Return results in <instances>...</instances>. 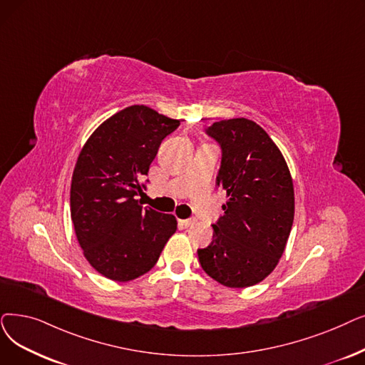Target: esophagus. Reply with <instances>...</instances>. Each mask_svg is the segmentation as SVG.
I'll list each match as a JSON object with an SVG mask.
<instances>
[{"label":"esophagus","mask_w":365,"mask_h":365,"mask_svg":"<svg viewBox=\"0 0 365 365\" xmlns=\"http://www.w3.org/2000/svg\"><path fill=\"white\" fill-rule=\"evenodd\" d=\"M195 222H197L195 217H187V219H182L180 224L185 225V227H192V225L195 224Z\"/></svg>","instance_id":"1"}]
</instances>
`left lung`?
<instances>
[{"mask_svg":"<svg viewBox=\"0 0 365 365\" xmlns=\"http://www.w3.org/2000/svg\"><path fill=\"white\" fill-rule=\"evenodd\" d=\"M205 134L220 148L216 186L228 201L198 259L225 287H252L274 270L287 246L294 222L291 173L274 141L253 120H219Z\"/></svg>","mask_w":365,"mask_h":365,"instance_id":"left-lung-1","label":"left lung"}]
</instances>
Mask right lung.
<instances>
[{
	"mask_svg": "<svg viewBox=\"0 0 365 365\" xmlns=\"http://www.w3.org/2000/svg\"><path fill=\"white\" fill-rule=\"evenodd\" d=\"M180 122L146 106L126 107L101 123L77 158L71 219L78 245L100 274L128 282L156 264L178 222L141 207L135 195L161 141Z\"/></svg>",
	"mask_w": 365,
	"mask_h": 365,
	"instance_id": "1",
	"label": "right lung"
}]
</instances>
